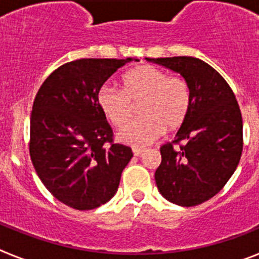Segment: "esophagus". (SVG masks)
<instances>
[{"instance_id": "34e87169", "label": "esophagus", "mask_w": 259, "mask_h": 259, "mask_svg": "<svg viewBox=\"0 0 259 259\" xmlns=\"http://www.w3.org/2000/svg\"><path fill=\"white\" fill-rule=\"evenodd\" d=\"M132 152H134L135 155H141L145 152V149H144V148H136V146H135V148H132Z\"/></svg>"}]
</instances>
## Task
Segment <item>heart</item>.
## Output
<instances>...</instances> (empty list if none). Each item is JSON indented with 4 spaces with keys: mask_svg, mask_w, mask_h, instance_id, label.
<instances>
[{
    "mask_svg": "<svg viewBox=\"0 0 259 259\" xmlns=\"http://www.w3.org/2000/svg\"><path fill=\"white\" fill-rule=\"evenodd\" d=\"M123 92L104 85L97 95L98 107L107 120L122 127L134 113V106L142 104L143 118L119 131L122 143L143 146L153 143L166 128L175 131L182 127L192 107V91L180 75H170L154 65H141L122 77Z\"/></svg>",
    "mask_w": 259,
    "mask_h": 259,
    "instance_id": "b5f03b06",
    "label": "heart"
}]
</instances>
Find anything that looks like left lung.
<instances>
[{"label": "left lung", "mask_w": 259, "mask_h": 259, "mask_svg": "<svg viewBox=\"0 0 259 259\" xmlns=\"http://www.w3.org/2000/svg\"><path fill=\"white\" fill-rule=\"evenodd\" d=\"M179 72L191 85L192 107L175 140L161 146L158 191L180 206L214 197L236 170L242 153V118L224 77L193 57L146 58Z\"/></svg>", "instance_id": "1"}]
</instances>
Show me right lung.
<instances>
[{
  "label": "right lung",
  "instance_id": "obj_1",
  "mask_svg": "<svg viewBox=\"0 0 259 259\" xmlns=\"http://www.w3.org/2000/svg\"><path fill=\"white\" fill-rule=\"evenodd\" d=\"M130 61L67 62L45 79L35 97L28 144L32 164L48 191L72 209L106 203L134 155L130 146L114 143L97 102L105 81Z\"/></svg>",
  "mask_w": 259,
  "mask_h": 259
}]
</instances>
